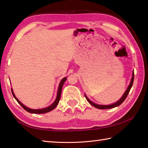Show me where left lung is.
I'll list each match as a JSON object with an SVG mask.
<instances>
[{
	"mask_svg": "<svg viewBox=\"0 0 148 148\" xmlns=\"http://www.w3.org/2000/svg\"><path fill=\"white\" fill-rule=\"evenodd\" d=\"M133 81H134V72H133V76H132V78H131V83L130 85H129V87H127V90L125 92V93L123 94V95L122 96V97L121 98L120 100L118 101L116 103H114L113 104H111V105H109V106H102V105H98V104H96L95 103H93L92 101H91L89 99H88L86 95H85L86 99H87V100L89 102V103L92 105V106H94L96 108H98V109H111V108H114L115 107H117L120 106V104H122L123 103V101L125 100V98H127V96L128 95L129 92H130V91L131 90V87H132L133 86Z\"/></svg>",
	"mask_w": 148,
	"mask_h": 148,
	"instance_id": "1",
	"label": "left lung"
}]
</instances>
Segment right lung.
Instances as JSON below:
<instances>
[{
  "mask_svg": "<svg viewBox=\"0 0 148 148\" xmlns=\"http://www.w3.org/2000/svg\"><path fill=\"white\" fill-rule=\"evenodd\" d=\"M66 77H64V78L61 80L60 85H59V88H58V95H57V97H56V100L54 101V102L49 107H47V108H44V109H29L28 107H26L25 106L21 103V102L18 100V99L15 97V96L14 95V93L13 92V90L12 89V95L13 96V97L15 98V100H17V101L19 103L21 106L23 107V109H25V110H26V111H28V112H30V113H34V114H42V113H46V112H49L50 111H52L53 109H54L56 108V107L58 106V104L59 103V101L60 100V98H61V90H62V87L63 85L64 84V83L66 81Z\"/></svg>",
  "mask_w": 148,
  "mask_h": 148,
  "instance_id": "right-lung-1",
  "label": "right lung"
}]
</instances>
